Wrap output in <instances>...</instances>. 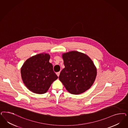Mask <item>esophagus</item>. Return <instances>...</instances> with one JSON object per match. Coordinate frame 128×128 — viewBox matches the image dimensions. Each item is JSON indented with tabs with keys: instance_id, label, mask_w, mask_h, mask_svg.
Masks as SVG:
<instances>
[{
	"instance_id": "esophagus-1",
	"label": "esophagus",
	"mask_w": 128,
	"mask_h": 128,
	"mask_svg": "<svg viewBox=\"0 0 128 128\" xmlns=\"http://www.w3.org/2000/svg\"><path fill=\"white\" fill-rule=\"evenodd\" d=\"M60 72H56V75H57V76H58V77H59V75H60Z\"/></svg>"
}]
</instances>
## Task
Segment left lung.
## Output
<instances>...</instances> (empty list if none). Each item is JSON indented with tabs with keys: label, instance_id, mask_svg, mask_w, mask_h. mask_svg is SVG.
Segmentation results:
<instances>
[{
	"label": "left lung",
	"instance_id": "left-lung-1",
	"mask_svg": "<svg viewBox=\"0 0 128 128\" xmlns=\"http://www.w3.org/2000/svg\"><path fill=\"white\" fill-rule=\"evenodd\" d=\"M65 68L59 80L71 94L78 95L90 88L97 74L96 68L87 54L76 51L62 54Z\"/></svg>",
	"mask_w": 128,
	"mask_h": 128
}]
</instances>
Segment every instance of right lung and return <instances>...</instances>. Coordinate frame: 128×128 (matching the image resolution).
I'll return each mask as SVG.
<instances>
[{
	"label": "right lung",
	"instance_id": "right-lung-1",
	"mask_svg": "<svg viewBox=\"0 0 128 128\" xmlns=\"http://www.w3.org/2000/svg\"><path fill=\"white\" fill-rule=\"evenodd\" d=\"M50 55L38 54L28 58L21 68V77L25 86L33 93L42 94L47 92L58 78L50 63Z\"/></svg>",
	"mask_w": 128,
	"mask_h": 128
}]
</instances>
